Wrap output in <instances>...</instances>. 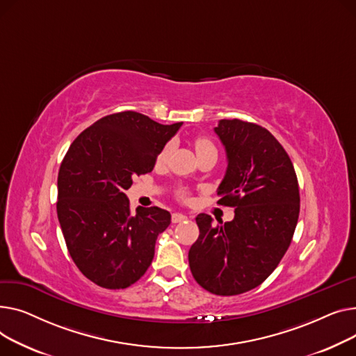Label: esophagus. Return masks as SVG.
Listing matches in <instances>:
<instances>
[{
    "label": "esophagus",
    "mask_w": 356,
    "mask_h": 356,
    "mask_svg": "<svg viewBox=\"0 0 356 356\" xmlns=\"http://www.w3.org/2000/svg\"><path fill=\"white\" fill-rule=\"evenodd\" d=\"M185 220H188V217L184 216V214H179V213H174V214H172V222H174V224L182 222V221H185Z\"/></svg>",
    "instance_id": "esophagus-1"
}]
</instances>
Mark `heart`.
<instances>
[{
	"label": "heart",
	"mask_w": 356,
	"mask_h": 356,
	"mask_svg": "<svg viewBox=\"0 0 356 356\" xmlns=\"http://www.w3.org/2000/svg\"><path fill=\"white\" fill-rule=\"evenodd\" d=\"M194 146H195V151H197V155H202V154H208V152H217L216 151V146L213 145V142L210 139H207L204 136H200L195 139L194 142ZM168 152H170V146H166V148L162 149V152L159 154L158 156V161H165L166 156H168ZM181 197H184V194L181 193Z\"/></svg>",
	"instance_id": "1"
}]
</instances>
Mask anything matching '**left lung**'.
I'll return each instance as SVG.
<instances>
[{
    "label": "left lung",
    "mask_w": 356,
    "mask_h": 356,
    "mask_svg": "<svg viewBox=\"0 0 356 356\" xmlns=\"http://www.w3.org/2000/svg\"><path fill=\"white\" fill-rule=\"evenodd\" d=\"M214 131L228 162L218 204L234 207V218L214 227L210 216L198 214L200 236L188 260L201 287L234 296L261 284L287 252L299 218V184L287 152L260 124L222 119Z\"/></svg>",
    "instance_id": "obj_1"
}]
</instances>
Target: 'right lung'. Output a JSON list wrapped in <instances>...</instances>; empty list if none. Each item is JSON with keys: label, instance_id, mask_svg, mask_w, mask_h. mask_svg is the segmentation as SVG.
Segmentation results:
<instances>
[{"label": "right lung", "instance_id": "add662e5", "mask_svg": "<svg viewBox=\"0 0 356 356\" xmlns=\"http://www.w3.org/2000/svg\"><path fill=\"white\" fill-rule=\"evenodd\" d=\"M181 124H161L132 111L108 115L83 131L63 158L58 222L74 264L97 286L127 289L151 266L171 214L158 207L131 214L124 191L134 175L154 170Z\"/></svg>", "mask_w": 356, "mask_h": 356}]
</instances>
